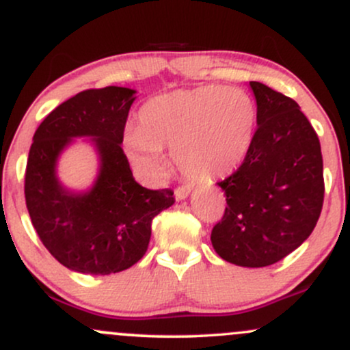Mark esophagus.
I'll use <instances>...</instances> for the list:
<instances>
[{
	"mask_svg": "<svg viewBox=\"0 0 350 350\" xmlns=\"http://www.w3.org/2000/svg\"><path fill=\"white\" fill-rule=\"evenodd\" d=\"M189 194H191V187H189V186H180L174 191L176 200H184Z\"/></svg>",
	"mask_w": 350,
	"mask_h": 350,
	"instance_id": "1",
	"label": "esophagus"
}]
</instances>
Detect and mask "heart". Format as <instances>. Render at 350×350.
<instances>
[{"label": "heart", "instance_id": "b5f03b06", "mask_svg": "<svg viewBox=\"0 0 350 350\" xmlns=\"http://www.w3.org/2000/svg\"><path fill=\"white\" fill-rule=\"evenodd\" d=\"M139 126L123 131L126 158L143 178L161 180L167 172L163 150L172 148L178 170L196 183H212L239 170L255 138L256 107L234 87L174 90L148 100Z\"/></svg>", "mask_w": 350, "mask_h": 350}]
</instances>
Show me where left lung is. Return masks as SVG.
Wrapping results in <instances>:
<instances>
[{"label":"left lung","mask_w":350,"mask_h":350,"mask_svg":"<svg viewBox=\"0 0 350 350\" xmlns=\"http://www.w3.org/2000/svg\"><path fill=\"white\" fill-rule=\"evenodd\" d=\"M250 88L258 128L242 166L219 183L227 207L211 242L226 262L262 268L295 252L314 230L324 199L323 154L295 100L260 82Z\"/></svg>","instance_id":"obj_1"}]
</instances>
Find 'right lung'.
<instances>
[{
	"label": "right lung",
	"mask_w": 350,
	"mask_h": 350,
	"mask_svg": "<svg viewBox=\"0 0 350 350\" xmlns=\"http://www.w3.org/2000/svg\"><path fill=\"white\" fill-rule=\"evenodd\" d=\"M136 90H83L60 103L33 136L24 196L33 226L51 255L72 271L111 275L133 267L148 250L151 222L174 204L170 189L139 186L123 152L122 138ZM83 137L98 156L88 188H67L58 159Z\"/></svg>",
	"instance_id": "right-lung-1"
}]
</instances>
